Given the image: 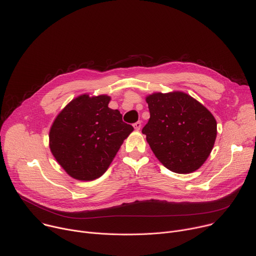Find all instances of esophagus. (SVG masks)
<instances>
[{"label": "esophagus", "instance_id": "obj_1", "mask_svg": "<svg viewBox=\"0 0 256 256\" xmlns=\"http://www.w3.org/2000/svg\"><path fill=\"white\" fill-rule=\"evenodd\" d=\"M133 127H134L135 130H140V127H142V122H140V121H138L136 123H134V124H133Z\"/></svg>", "mask_w": 256, "mask_h": 256}]
</instances>
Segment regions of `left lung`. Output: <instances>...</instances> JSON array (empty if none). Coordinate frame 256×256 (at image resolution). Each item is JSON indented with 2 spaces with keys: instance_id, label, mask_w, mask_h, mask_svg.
<instances>
[{
  "instance_id": "1",
  "label": "left lung",
  "mask_w": 256,
  "mask_h": 256,
  "mask_svg": "<svg viewBox=\"0 0 256 256\" xmlns=\"http://www.w3.org/2000/svg\"><path fill=\"white\" fill-rule=\"evenodd\" d=\"M146 100L150 118L142 132L158 160L178 174L198 170L216 140L217 123L213 114L182 92L156 93Z\"/></svg>"
}]
</instances>
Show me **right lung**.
Returning <instances> with one entry per match:
<instances>
[{"label":"right lung","instance_id":"obj_1","mask_svg":"<svg viewBox=\"0 0 256 256\" xmlns=\"http://www.w3.org/2000/svg\"><path fill=\"white\" fill-rule=\"evenodd\" d=\"M110 97L82 95L58 114L50 132V151L69 176L92 181L108 168L133 127L118 110L108 108Z\"/></svg>","mask_w":256,"mask_h":256}]
</instances>
